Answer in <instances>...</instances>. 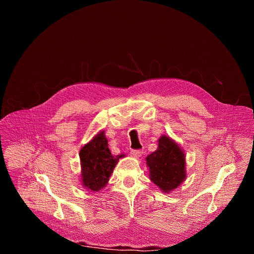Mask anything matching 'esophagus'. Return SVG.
Listing matches in <instances>:
<instances>
[{"label": "esophagus", "instance_id": "obj_1", "mask_svg": "<svg viewBox=\"0 0 254 254\" xmlns=\"http://www.w3.org/2000/svg\"><path fill=\"white\" fill-rule=\"evenodd\" d=\"M142 153H143V151L140 150V149H134V150L130 151L131 156H134V157H140L142 155Z\"/></svg>", "mask_w": 254, "mask_h": 254}]
</instances>
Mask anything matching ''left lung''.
I'll return each instance as SVG.
<instances>
[{
	"mask_svg": "<svg viewBox=\"0 0 254 254\" xmlns=\"http://www.w3.org/2000/svg\"><path fill=\"white\" fill-rule=\"evenodd\" d=\"M146 162L151 181L165 192L177 189L186 177L184 153L169 137H161L157 149L146 157Z\"/></svg>",
	"mask_w": 254,
	"mask_h": 254,
	"instance_id": "left-lung-1",
	"label": "left lung"
}]
</instances>
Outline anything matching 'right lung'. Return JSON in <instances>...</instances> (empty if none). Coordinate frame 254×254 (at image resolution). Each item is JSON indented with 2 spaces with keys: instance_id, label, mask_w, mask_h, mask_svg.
I'll use <instances>...</instances> for the list:
<instances>
[{
  "instance_id": "1",
  "label": "right lung",
  "mask_w": 254,
  "mask_h": 254,
  "mask_svg": "<svg viewBox=\"0 0 254 254\" xmlns=\"http://www.w3.org/2000/svg\"><path fill=\"white\" fill-rule=\"evenodd\" d=\"M120 157L113 155L108 148L104 131H101L80 150L82 167V182L84 188L98 191L107 184Z\"/></svg>"
}]
</instances>
